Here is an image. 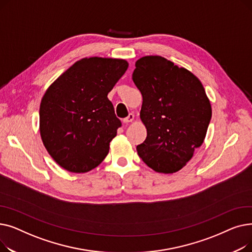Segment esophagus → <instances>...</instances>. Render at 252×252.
<instances>
[{
  "label": "esophagus",
  "mask_w": 252,
  "mask_h": 252,
  "mask_svg": "<svg viewBox=\"0 0 252 252\" xmlns=\"http://www.w3.org/2000/svg\"><path fill=\"white\" fill-rule=\"evenodd\" d=\"M134 118H135V115H134L133 113H129L126 118H124V123H125V124H127V123L133 122Z\"/></svg>",
  "instance_id": "34e87169"
}]
</instances>
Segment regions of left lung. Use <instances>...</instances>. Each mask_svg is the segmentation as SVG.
I'll return each mask as SVG.
<instances>
[{
	"label": "left lung",
	"instance_id": "left-lung-1",
	"mask_svg": "<svg viewBox=\"0 0 252 252\" xmlns=\"http://www.w3.org/2000/svg\"><path fill=\"white\" fill-rule=\"evenodd\" d=\"M133 81L143 96L140 116L147 128L138 154L157 173H176L204 141L211 119L204 88L192 72L161 56L139 59Z\"/></svg>",
	"mask_w": 252,
	"mask_h": 252
}]
</instances>
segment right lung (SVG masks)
Returning a JSON list of instances; mask_svg holds the SVG:
<instances>
[{"label": "right lung", "instance_id": "1", "mask_svg": "<svg viewBox=\"0 0 252 252\" xmlns=\"http://www.w3.org/2000/svg\"><path fill=\"white\" fill-rule=\"evenodd\" d=\"M127 66L123 59L84 58L46 91L39 131L49 154L66 170L87 173L107 156L122 126L107 95Z\"/></svg>", "mask_w": 252, "mask_h": 252}]
</instances>
